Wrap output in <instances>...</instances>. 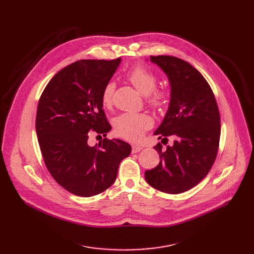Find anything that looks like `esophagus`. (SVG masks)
<instances>
[{"mask_svg": "<svg viewBox=\"0 0 254 254\" xmlns=\"http://www.w3.org/2000/svg\"><path fill=\"white\" fill-rule=\"evenodd\" d=\"M143 149L142 146H139V145H132L131 146V152L132 153H137L139 151H141Z\"/></svg>", "mask_w": 254, "mask_h": 254, "instance_id": "obj_1", "label": "esophagus"}]
</instances>
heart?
I'll return each mask as SVG.
<instances>
[{
    "label": "heart",
    "instance_id": "obj_1",
    "mask_svg": "<svg viewBox=\"0 0 254 254\" xmlns=\"http://www.w3.org/2000/svg\"><path fill=\"white\" fill-rule=\"evenodd\" d=\"M127 78L134 85L141 95L146 97V101L152 107H161L166 102V93L156 89V76L142 65H135L127 73ZM115 89L113 82H108L102 91V103L105 107H110ZM116 134L129 141H138L143 132L151 127V118L143 113H124L117 116L114 122Z\"/></svg>",
    "mask_w": 254,
    "mask_h": 254
}]
</instances>
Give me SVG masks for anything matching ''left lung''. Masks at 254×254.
Here are the masks:
<instances>
[{"label": "left lung", "mask_w": 254, "mask_h": 254, "mask_svg": "<svg viewBox=\"0 0 254 254\" xmlns=\"http://www.w3.org/2000/svg\"><path fill=\"white\" fill-rule=\"evenodd\" d=\"M168 77L171 93L167 113L153 135L173 144L153 148L161 162L145 172L149 185L176 194L192 189L204 179L214 163L220 138V116L216 100L206 79L181 59L150 57Z\"/></svg>", "instance_id": "8db88e82"}]
</instances>
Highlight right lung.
Wrapping results in <instances>:
<instances>
[{"label":"right lung","mask_w":254,"mask_h":254,"mask_svg":"<svg viewBox=\"0 0 254 254\" xmlns=\"http://www.w3.org/2000/svg\"><path fill=\"white\" fill-rule=\"evenodd\" d=\"M122 63L82 60L58 72L39 100L36 131L45 165L64 190L92 196L114 183L120 162L130 145L105 138L90 146V130L104 137L110 131L103 111L102 91Z\"/></svg>","instance_id":"right-lung-1"}]
</instances>
